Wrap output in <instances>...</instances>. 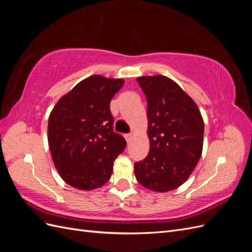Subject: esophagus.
<instances>
[{
	"label": "esophagus",
	"instance_id": "34e87169",
	"mask_svg": "<svg viewBox=\"0 0 252 252\" xmlns=\"http://www.w3.org/2000/svg\"><path fill=\"white\" fill-rule=\"evenodd\" d=\"M133 133H128V134H126L125 135V138H126V141H127V143H130L131 141H132V139H133Z\"/></svg>",
	"mask_w": 252,
	"mask_h": 252
}]
</instances>
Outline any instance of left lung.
<instances>
[{
  "label": "left lung",
  "mask_w": 252,
  "mask_h": 252,
  "mask_svg": "<svg viewBox=\"0 0 252 252\" xmlns=\"http://www.w3.org/2000/svg\"><path fill=\"white\" fill-rule=\"evenodd\" d=\"M147 98L149 154L134 163L142 186L167 192L188 180L199 163L204 120L195 102L179 84L165 75L136 78Z\"/></svg>",
  "instance_id": "1"
}]
</instances>
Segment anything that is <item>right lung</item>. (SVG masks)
I'll return each instance as SVG.
<instances>
[{
    "instance_id": "obj_1",
    "label": "right lung",
    "mask_w": 252,
    "mask_h": 252,
    "mask_svg": "<svg viewBox=\"0 0 252 252\" xmlns=\"http://www.w3.org/2000/svg\"><path fill=\"white\" fill-rule=\"evenodd\" d=\"M123 79L94 74L60 98L48 119V145L53 164L65 183L94 190L107 183L113 161L126 147L112 130L110 101Z\"/></svg>"
}]
</instances>
